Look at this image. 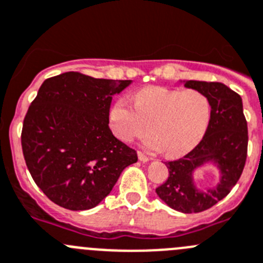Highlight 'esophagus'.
<instances>
[{
    "label": "esophagus",
    "mask_w": 263,
    "mask_h": 263,
    "mask_svg": "<svg viewBox=\"0 0 263 263\" xmlns=\"http://www.w3.org/2000/svg\"><path fill=\"white\" fill-rule=\"evenodd\" d=\"M138 157H139V160H141L142 162H147V161H149V160H151L148 156H146L143 152H138Z\"/></svg>",
    "instance_id": "esophagus-1"
}]
</instances>
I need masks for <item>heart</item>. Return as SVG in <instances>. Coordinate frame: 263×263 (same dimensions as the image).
<instances>
[{"label":"heart","instance_id":"b5f03b06","mask_svg":"<svg viewBox=\"0 0 263 263\" xmlns=\"http://www.w3.org/2000/svg\"><path fill=\"white\" fill-rule=\"evenodd\" d=\"M109 126L124 142L143 139L148 151H162L181 156L194 149L204 138L211 121V103L205 94L194 89H167L151 86L139 90L136 103L125 97L111 106Z\"/></svg>","mask_w":263,"mask_h":263}]
</instances>
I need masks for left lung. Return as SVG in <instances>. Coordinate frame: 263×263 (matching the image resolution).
Returning <instances> with one entry per match:
<instances>
[{"label": "left lung", "instance_id": "left-lung-1", "mask_svg": "<svg viewBox=\"0 0 263 263\" xmlns=\"http://www.w3.org/2000/svg\"><path fill=\"white\" fill-rule=\"evenodd\" d=\"M181 82L206 96L211 103V121L204 138L191 152L176 161L165 162L169 177L157 187L156 194L174 211L199 213L226 197L239 181L247 160L248 127L241 97L229 86L196 80ZM206 164L219 171L220 182L202 190L194 182V172Z\"/></svg>", "mask_w": 263, "mask_h": 263}]
</instances>
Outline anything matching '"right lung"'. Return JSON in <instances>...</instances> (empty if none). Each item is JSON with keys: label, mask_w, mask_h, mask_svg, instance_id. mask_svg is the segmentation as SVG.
Segmentation results:
<instances>
[{"label": "right lung", "mask_w": 263, "mask_h": 263, "mask_svg": "<svg viewBox=\"0 0 263 263\" xmlns=\"http://www.w3.org/2000/svg\"><path fill=\"white\" fill-rule=\"evenodd\" d=\"M132 82L79 72L42 82L24 119L22 147L33 181L62 208L97 206L138 160L112 134L108 120L114 96Z\"/></svg>", "instance_id": "right-lung-1"}]
</instances>
